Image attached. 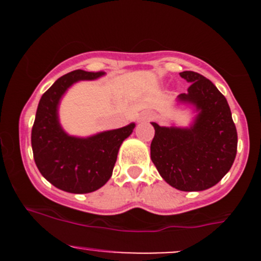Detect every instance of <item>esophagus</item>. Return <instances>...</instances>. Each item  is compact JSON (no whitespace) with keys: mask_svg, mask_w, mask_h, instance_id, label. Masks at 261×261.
I'll return each mask as SVG.
<instances>
[{"mask_svg":"<svg viewBox=\"0 0 261 261\" xmlns=\"http://www.w3.org/2000/svg\"><path fill=\"white\" fill-rule=\"evenodd\" d=\"M151 119H153V114L148 112L142 113L140 116V120H151Z\"/></svg>","mask_w":261,"mask_h":261,"instance_id":"obj_1","label":"esophagus"}]
</instances>
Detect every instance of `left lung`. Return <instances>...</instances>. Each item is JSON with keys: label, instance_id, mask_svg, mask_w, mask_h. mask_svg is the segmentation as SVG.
<instances>
[{"label": "left lung", "instance_id": "left-lung-1", "mask_svg": "<svg viewBox=\"0 0 261 261\" xmlns=\"http://www.w3.org/2000/svg\"><path fill=\"white\" fill-rule=\"evenodd\" d=\"M190 83L176 106L191 108L189 126H160L152 122L154 137L151 160L162 178L181 191H202L228 173L237 154L236 125L224 95L211 81L194 71L180 72Z\"/></svg>", "mask_w": 261, "mask_h": 261}]
</instances>
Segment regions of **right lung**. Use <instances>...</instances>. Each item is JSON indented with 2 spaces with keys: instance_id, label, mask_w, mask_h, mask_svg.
<instances>
[{
  "instance_id": "1",
  "label": "right lung",
  "mask_w": 261,
  "mask_h": 261,
  "mask_svg": "<svg viewBox=\"0 0 261 261\" xmlns=\"http://www.w3.org/2000/svg\"><path fill=\"white\" fill-rule=\"evenodd\" d=\"M104 72L76 70L60 77L41 95L32 128V148L39 172L60 190L87 194L109 180L119 148L133 134L135 122L92 136L68 135L59 118L60 101L67 89L80 81H94Z\"/></svg>"
}]
</instances>
